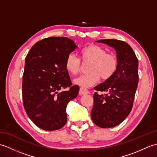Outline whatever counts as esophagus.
Returning <instances> with one entry per match:
<instances>
[{"instance_id": "34e87169", "label": "esophagus", "mask_w": 157, "mask_h": 157, "mask_svg": "<svg viewBox=\"0 0 157 157\" xmlns=\"http://www.w3.org/2000/svg\"><path fill=\"white\" fill-rule=\"evenodd\" d=\"M88 93H89V91H88V89L84 88H80V89H79V94L80 95L86 94H88Z\"/></svg>"}]
</instances>
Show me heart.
<instances>
[{
  "label": "heart",
  "mask_w": 157,
  "mask_h": 157,
  "mask_svg": "<svg viewBox=\"0 0 157 157\" xmlns=\"http://www.w3.org/2000/svg\"><path fill=\"white\" fill-rule=\"evenodd\" d=\"M80 56L84 61H91L89 67L90 73L84 74L74 79V83L82 88L91 87L97 83L100 76L108 79L115 74L118 67V60L113 53H107L101 46L90 44L82 48ZM65 69L71 75H77L80 71L81 60L73 53L65 59Z\"/></svg>",
  "instance_id": "1"
}]
</instances>
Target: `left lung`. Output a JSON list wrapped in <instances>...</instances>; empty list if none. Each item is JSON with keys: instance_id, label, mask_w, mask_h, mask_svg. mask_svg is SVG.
I'll return each instance as SVG.
<instances>
[{"instance_id": "8db88e82", "label": "left lung", "mask_w": 157, "mask_h": 157, "mask_svg": "<svg viewBox=\"0 0 157 157\" xmlns=\"http://www.w3.org/2000/svg\"><path fill=\"white\" fill-rule=\"evenodd\" d=\"M114 48L118 60L115 74L105 82L96 86V91L106 92L105 95L94 94V105L91 117L95 124L109 128L121 123L132 111L138 84V61L131 46L115 39L100 40Z\"/></svg>"}]
</instances>
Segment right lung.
<instances>
[{
    "instance_id": "add662e5",
    "label": "right lung",
    "mask_w": 157,
    "mask_h": 157,
    "mask_svg": "<svg viewBox=\"0 0 157 157\" xmlns=\"http://www.w3.org/2000/svg\"><path fill=\"white\" fill-rule=\"evenodd\" d=\"M77 47L68 38H47L36 42L25 57L23 106L29 119L46 131L57 130L65 125L67 105L78 94L79 87L71 86L65 65L67 56ZM67 87V91L59 92Z\"/></svg>"
}]
</instances>
